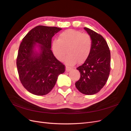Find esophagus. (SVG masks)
<instances>
[{
  "label": "esophagus",
  "instance_id": "obj_1",
  "mask_svg": "<svg viewBox=\"0 0 131 131\" xmlns=\"http://www.w3.org/2000/svg\"><path fill=\"white\" fill-rule=\"evenodd\" d=\"M72 69V68H70V67H66V72H69V71H70Z\"/></svg>",
  "mask_w": 131,
  "mask_h": 131
}]
</instances>
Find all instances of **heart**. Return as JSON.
Returning <instances> with one entry per match:
<instances>
[{
	"label": "heart",
	"mask_w": 131,
	"mask_h": 131,
	"mask_svg": "<svg viewBox=\"0 0 131 131\" xmlns=\"http://www.w3.org/2000/svg\"><path fill=\"white\" fill-rule=\"evenodd\" d=\"M92 47V40L89 34L72 29L61 33L58 40H54L52 44L53 54L59 61H63L68 51L69 55L65 62L71 66L77 62L81 64L86 61Z\"/></svg>",
	"instance_id": "1"
}]
</instances>
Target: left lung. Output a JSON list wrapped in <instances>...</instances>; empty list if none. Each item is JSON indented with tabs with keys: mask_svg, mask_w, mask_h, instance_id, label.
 <instances>
[{
	"mask_svg": "<svg viewBox=\"0 0 131 131\" xmlns=\"http://www.w3.org/2000/svg\"><path fill=\"white\" fill-rule=\"evenodd\" d=\"M84 29L92 40V47L88 58L77 69L80 78L75 82L77 89L83 94L92 95L103 88L110 72V52L104 38L88 28Z\"/></svg>",
	"mask_w": 131,
	"mask_h": 131,
	"instance_id": "8db88e82",
	"label": "left lung"
}]
</instances>
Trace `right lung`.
I'll use <instances>...</instances> for the list:
<instances>
[{
    "label": "right lung",
    "mask_w": 131,
    "mask_h": 131,
    "mask_svg": "<svg viewBox=\"0 0 131 131\" xmlns=\"http://www.w3.org/2000/svg\"><path fill=\"white\" fill-rule=\"evenodd\" d=\"M62 28L38 26L23 38L19 47L16 64L23 87L31 93L43 96L53 88L58 75L65 72V66L54 56L51 50L54 35ZM41 45L40 53L34 51L36 42Z\"/></svg>",
    "instance_id": "right-lung-1"
}]
</instances>
